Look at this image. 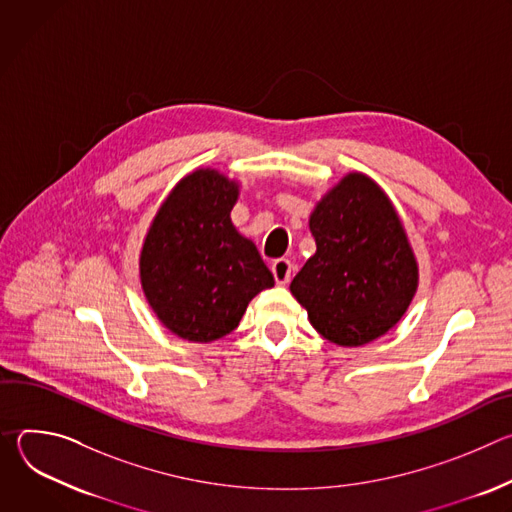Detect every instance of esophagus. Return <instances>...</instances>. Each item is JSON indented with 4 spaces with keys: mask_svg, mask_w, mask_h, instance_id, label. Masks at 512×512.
Wrapping results in <instances>:
<instances>
[{
    "mask_svg": "<svg viewBox=\"0 0 512 512\" xmlns=\"http://www.w3.org/2000/svg\"><path fill=\"white\" fill-rule=\"evenodd\" d=\"M271 271H273L275 281H277L279 285H285V283L291 279V275H294V265H291L289 259H283V257H281V259H275V261H273Z\"/></svg>",
    "mask_w": 512,
    "mask_h": 512,
    "instance_id": "1",
    "label": "esophagus"
}]
</instances>
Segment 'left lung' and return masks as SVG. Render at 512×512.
I'll return each mask as SVG.
<instances>
[{
  "instance_id": "left-lung-1",
  "label": "left lung",
  "mask_w": 512,
  "mask_h": 512,
  "mask_svg": "<svg viewBox=\"0 0 512 512\" xmlns=\"http://www.w3.org/2000/svg\"><path fill=\"white\" fill-rule=\"evenodd\" d=\"M316 253L291 281L310 324L338 346L387 334L407 312L419 281L399 214L381 186L346 174L310 214Z\"/></svg>"
}]
</instances>
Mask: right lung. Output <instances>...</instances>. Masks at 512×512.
<instances>
[{"mask_svg": "<svg viewBox=\"0 0 512 512\" xmlns=\"http://www.w3.org/2000/svg\"><path fill=\"white\" fill-rule=\"evenodd\" d=\"M237 198L235 180L194 170L174 186L145 235L139 255L145 300L184 340L227 336L249 302L275 283L253 241L231 221Z\"/></svg>", "mask_w": 512, "mask_h": 512, "instance_id": "1", "label": "right lung"}]
</instances>
